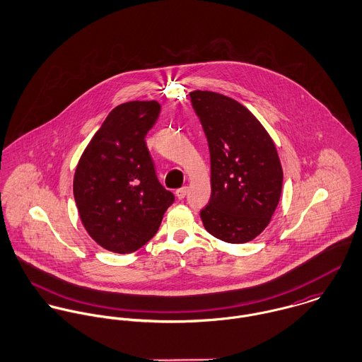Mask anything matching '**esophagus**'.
<instances>
[{
    "label": "esophagus",
    "instance_id": "esophagus-1",
    "mask_svg": "<svg viewBox=\"0 0 362 362\" xmlns=\"http://www.w3.org/2000/svg\"><path fill=\"white\" fill-rule=\"evenodd\" d=\"M187 192H188V188H187V187H182V188H180V189L175 191V195H177L178 199H184L185 195H187Z\"/></svg>",
    "mask_w": 362,
    "mask_h": 362
}]
</instances>
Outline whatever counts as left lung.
<instances>
[{
	"mask_svg": "<svg viewBox=\"0 0 362 362\" xmlns=\"http://www.w3.org/2000/svg\"><path fill=\"white\" fill-rule=\"evenodd\" d=\"M189 96L210 153L211 195L201 210L204 226L221 241L248 243L266 228L280 199L283 170L276 146L254 114L234 99L207 90Z\"/></svg>",
	"mask_w": 362,
	"mask_h": 362,
	"instance_id": "left-lung-1",
	"label": "left lung"
}]
</instances>
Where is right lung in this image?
I'll use <instances>...</instances> for the list:
<instances>
[{"label": "right lung", "instance_id": "add662e5", "mask_svg": "<svg viewBox=\"0 0 362 362\" xmlns=\"http://www.w3.org/2000/svg\"><path fill=\"white\" fill-rule=\"evenodd\" d=\"M158 114L155 100L117 105L78 163L74 198L81 220L111 252L129 254L144 247L175 199L160 184L145 141Z\"/></svg>", "mask_w": 362, "mask_h": 362}]
</instances>
